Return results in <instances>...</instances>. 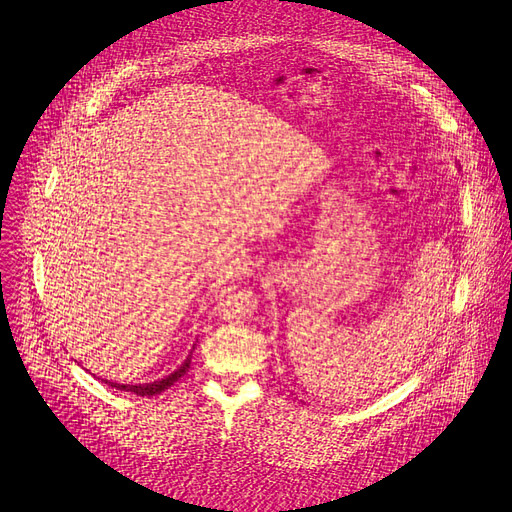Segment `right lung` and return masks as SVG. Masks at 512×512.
Here are the masks:
<instances>
[{"instance_id": "right-lung-1", "label": "right lung", "mask_w": 512, "mask_h": 512, "mask_svg": "<svg viewBox=\"0 0 512 512\" xmlns=\"http://www.w3.org/2000/svg\"><path fill=\"white\" fill-rule=\"evenodd\" d=\"M188 365H191V357H186V361L174 371V373H170L168 378H164V380H157V382H153V384H139V386H130V384H114V382H110L112 384V388H116V390H124V392H134L137 396H155V394H161L164 390H168L170 386H174L182 375L188 371Z\"/></svg>"}]
</instances>
